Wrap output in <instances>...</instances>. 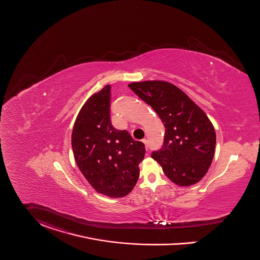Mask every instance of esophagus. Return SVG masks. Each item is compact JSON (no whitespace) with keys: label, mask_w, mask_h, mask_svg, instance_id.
<instances>
[{"label":"esophagus","mask_w":260,"mask_h":260,"mask_svg":"<svg viewBox=\"0 0 260 260\" xmlns=\"http://www.w3.org/2000/svg\"><path fill=\"white\" fill-rule=\"evenodd\" d=\"M142 142L145 144V148H146V150H148V148H149V147H148V141H147L146 139H144Z\"/></svg>","instance_id":"34e87169"}]
</instances>
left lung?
Instances as JSON below:
<instances>
[{
	"label": "left lung",
	"mask_w": 260,
	"mask_h": 260,
	"mask_svg": "<svg viewBox=\"0 0 260 260\" xmlns=\"http://www.w3.org/2000/svg\"><path fill=\"white\" fill-rule=\"evenodd\" d=\"M128 87L153 107L164 123V145L152 157L165 174L178 186L200 181L212 164L216 146L215 129L205 112L169 82H134Z\"/></svg>",
	"instance_id": "obj_1"
}]
</instances>
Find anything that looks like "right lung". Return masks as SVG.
Here are the masks:
<instances>
[{
  "label": "right lung",
  "mask_w": 260,
  "mask_h": 260,
  "mask_svg": "<svg viewBox=\"0 0 260 260\" xmlns=\"http://www.w3.org/2000/svg\"><path fill=\"white\" fill-rule=\"evenodd\" d=\"M110 85L88 98L72 132L78 168L96 192L111 198L129 194L137 183L145 146L110 120Z\"/></svg>",
  "instance_id": "right-lung-1"
}]
</instances>
